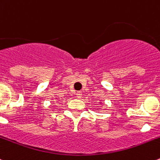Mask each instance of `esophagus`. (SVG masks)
Segmentation results:
<instances>
[{
    "mask_svg": "<svg viewBox=\"0 0 160 160\" xmlns=\"http://www.w3.org/2000/svg\"><path fill=\"white\" fill-rule=\"evenodd\" d=\"M77 98H79V99H80V98H81L82 97V92H77Z\"/></svg>",
    "mask_w": 160,
    "mask_h": 160,
    "instance_id": "34e87169",
    "label": "esophagus"
}]
</instances>
